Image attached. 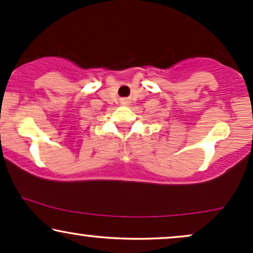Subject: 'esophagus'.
<instances>
[{
  "label": "esophagus",
  "mask_w": 253,
  "mask_h": 253,
  "mask_svg": "<svg viewBox=\"0 0 253 253\" xmlns=\"http://www.w3.org/2000/svg\"><path fill=\"white\" fill-rule=\"evenodd\" d=\"M127 103H128V102H124V104H127Z\"/></svg>",
  "instance_id": "1"
}]
</instances>
